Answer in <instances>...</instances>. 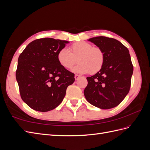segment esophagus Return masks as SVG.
<instances>
[{"label": "esophagus", "mask_w": 150, "mask_h": 150, "mask_svg": "<svg viewBox=\"0 0 150 150\" xmlns=\"http://www.w3.org/2000/svg\"><path fill=\"white\" fill-rule=\"evenodd\" d=\"M79 77H80V76H79V75L75 74V76H74V78H75V79H76V80H77V79H79Z\"/></svg>", "instance_id": "esophagus-1"}]
</instances>
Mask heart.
Listing matches in <instances>:
<instances>
[{"label":"heart","instance_id":"heart-1","mask_svg":"<svg viewBox=\"0 0 150 150\" xmlns=\"http://www.w3.org/2000/svg\"><path fill=\"white\" fill-rule=\"evenodd\" d=\"M70 52L66 48L61 49L57 53V61L65 69H69L76 64H79L72 69V72L78 74H95L101 69L104 62V55L102 50L93 47L88 42L79 41L72 45Z\"/></svg>","mask_w":150,"mask_h":150}]
</instances>
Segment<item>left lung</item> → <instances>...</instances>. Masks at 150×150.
<instances>
[{"label": "left lung", "instance_id": "8db88e82", "mask_svg": "<svg viewBox=\"0 0 150 150\" xmlns=\"http://www.w3.org/2000/svg\"><path fill=\"white\" fill-rule=\"evenodd\" d=\"M104 53V62L96 74L87 77L84 96L90 104L103 110L117 106L128 94L133 66L129 50L119 40L104 36L88 39Z\"/></svg>", "mask_w": 150, "mask_h": 150}]
</instances>
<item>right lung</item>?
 <instances>
[{
  "mask_svg": "<svg viewBox=\"0 0 150 150\" xmlns=\"http://www.w3.org/2000/svg\"><path fill=\"white\" fill-rule=\"evenodd\" d=\"M68 43L52 38L36 39L20 54L16 79L22 99L33 110H54L62 101L68 86L74 82V74L62 67L57 58Z\"/></svg>",
  "mask_w": 150,
  "mask_h": 150,
  "instance_id": "obj_1",
  "label": "right lung"
}]
</instances>
